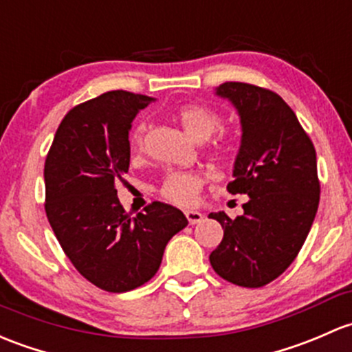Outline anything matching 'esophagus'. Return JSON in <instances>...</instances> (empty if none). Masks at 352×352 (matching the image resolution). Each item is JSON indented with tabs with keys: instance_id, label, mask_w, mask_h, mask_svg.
<instances>
[{
	"instance_id": "obj_1",
	"label": "esophagus",
	"mask_w": 352,
	"mask_h": 352,
	"mask_svg": "<svg viewBox=\"0 0 352 352\" xmlns=\"http://www.w3.org/2000/svg\"><path fill=\"white\" fill-rule=\"evenodd\" d=\"M186 217H187L188 224H190V226L201 223V221L204 219V216H202V214L199 212V210H186Z\"/></svg>"
}]
</instances>
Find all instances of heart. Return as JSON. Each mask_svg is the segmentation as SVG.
I'll use <instances>...</instances> for the list:
<instances>
[{"label":"heart","mask_w":352,"mask_h":352,"mask_svg":"<svg viewBox=\"0 0 352 352\" xmlns=\"http://www.w3.org/2000/svg\"><path fill=\"white\" fill-rule=\"evenodd\" d=\"M180 124L192 138L207 140L221 126V116L214 109L202 104L182 106L177 113ZM145 124H140L131 136L133 148H142ZM206 177L197 172H172L165 177L162 186V195L166 201L179 206H190L197 199L199 190L204 184Z\"/></svg>","instance_id":"heart-1"}]
</instances>
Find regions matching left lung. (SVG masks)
<instances>
[{
  "label": "left lung",
  "mask_w": 352,
  "mask_h": 352,
  "mask_svg": "<svg viewBox=\"0 0 352 352\" xmlns=\"http://www.w3.org/2000/svg\"><path fill=\"white\" fill-rule=\"evenodd\" d=\"M216 94L238 109L243 129L228 190L250 195V201L236 219L223 210L209 214L224 229L209 260L221 278L258 288L292 265L316 219L320 199L316 148L276 92L224 82Z\"/></svg>",
  "instance_id": "8db88e82"
}]
</instances>
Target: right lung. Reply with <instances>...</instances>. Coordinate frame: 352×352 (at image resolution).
Returning a JSON list of instances; mask_svg holds the SVG:
<instances>
[{
    "label": "right lung",
    "mask_w": 352,
    "mask_h": 352,
    "mask_svg": "<svg viewBox=\"0 0 352 352\" xmlns=\"http://www.w3.org/2000/svg\"><path fill=\"white\" fill-rule=\"evenodd\" d=\"M153 98L109 91L65 114L45 160V212L77 272L113 294L146 283L166 243L188 224L177 207L151 202L131 217L116 184L129 168V129Z\"/></svg>",
    "instance_id": "1"
}]
</instances>
